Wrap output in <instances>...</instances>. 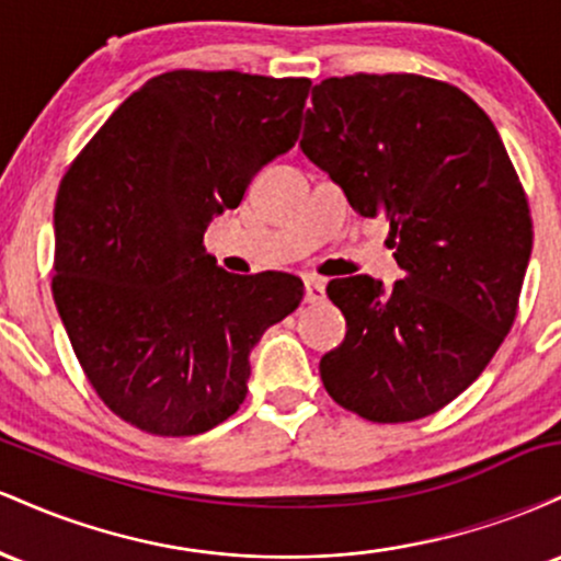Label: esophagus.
I'll return each mask as SVG.
<instances>
[{"label": "esophagus", "instance_id": "1", "mask_svg": "<svg viewBox=\"0 0 561 561\" xmlns=\"http://www.w3.org/2000/svg\"><path fill=\"white\" fill-rule=\"evenodd\" d=\"M324 300V279L319 276H306V302Z\"/></svg>", "mask_w": 561, "mask_h": 561}]
</instances>
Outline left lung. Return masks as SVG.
<instances>
[{
	"mask_svg": "<svg viewBox=\"0 0 561 561\" xmlns=\"http://www.w3.org/2000/svg\"><path fill=\"white\" fill-rule=\"evenodd\" d=\"M300 150L366 218L390 221L392 287L332 279L347 332L321 356L334 403L369 422L435 414L482 375L517 317L533 250L530 208L485 111L414 73L313 87Z\"/></svg>",
	"mask_w": 561,
	"mask_h": 561,
	"instance_id": "left-lung-1",
	"label": "left lung"
}]
</instances>
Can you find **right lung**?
I'll return each mask as SVG.
<instances>
[{"mask_svg": "<svg viewBox=\"0 0 561 561\" xmlns=\"http://www.w3.org/2000/svg\"><path fill=\"white\" fill-rule=\"evenodd\" d=\"M308 79L171 70L115 111L55 199L53 295L96 396L163 437L208 433L248 392L250 351L293 313V274H229L203 248L295 147Z\"/></svg>", "mask_w": 561, "mask_h": 561, "instance_id": "right-lung-1", "label": "right lung"}]
</instances>
